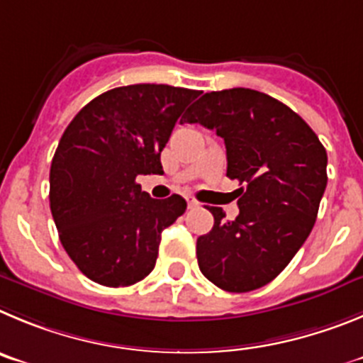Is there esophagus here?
I'll return each instance as SVG.
<instances>
[{
	"instance_id": "1",
	"label": "esophagus",
	"mask_w": 363,
	"mask_h": 363,
	"mask_svg": "<svg viewBox=\"0 0 363 363\" xmlns=\"http://www.w3.org/2000/svg\"><path fill=\"white\" fill-rule=\"evenodd\" d=\"M186 201H188V208H197V206H199V202L195 201V199H191V197H188Z\"/></svg>"
}]
</instances>
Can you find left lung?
<instances>
[{"instance_id": "1", "label": "left lung", "mask_w": 363, "mask_h": 363, "mask_svg": "<svg viewBox=\"0 0 363 363\" xmlns=\"http://www.w3.org/2000/svg\"><path fill=\"white\" fill-rule=\"evenodd\" d=\"M184 123L224 139L226 175L240 184L235 220L210 208L215 224L197 238L199 267L224 291L259 289L291 262L315 226L328 184L325 148L298 113L251 88L204 94Z\"/></svg>"}]
</instances>
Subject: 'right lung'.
<instances>
[{
	"instance_id": "obj_1",
	"label": "right lung",
	"mask_w": 363,
	"mask_h": 363,
	"mask_svg": "<svg viewBox=\"0 0 363 363\" xmlns=\"http://www.w3.org/2000/svg\"><path fill=\"white\" fill-rule=\"evenodd\" d=\"M199 94L169 84L112 88L65 130L50 166V211L65 251L94 282L132 286L155 267L162 230L186 201L152 199L135 179L164 174L162 148Z\"/></svg>"
}]
</instances>
